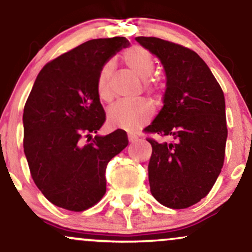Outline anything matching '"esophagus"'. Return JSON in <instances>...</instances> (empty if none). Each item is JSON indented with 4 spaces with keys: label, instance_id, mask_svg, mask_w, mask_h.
Returning <instances> with one entry per match:
<instances>
[{
    "label": "esophagus",
    "instance_id": "esophagus-1",
    "mask_svg": "<svg viewBox=\"0 0 252 252\" xmlns=\"http://www.w3.org/2000/svg\"><path fill=\"white\" fill-rule=\"evenodd\" d=\"M128 140H129L130 143H134L138 140V137L134 134H128Z\"/></svg>",
    "mask_w": 252,
    "mask_h": 252
}]
</instances>
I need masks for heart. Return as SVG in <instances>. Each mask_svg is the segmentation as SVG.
I'll return each mask as SVG.
<instances>
[{"mask_svg":"<svg viewBox=\"0 0 252 252\" xmlns=\"http://www.w3.org/2000/svg\"><path fill=\"white\" fill-rule=\"evenodd\" d=\"M124 63L136 77L146 82L153 74L155 68L154 60L152 54L142 47L130 48L124 54ZM112 63H108L103 66L99 72L97 80V92L102 100L111 99V90H110V74H111ZM152 89V86H148ZM153 116V108L149 103L144 100L128 103L120 102L112 105L108 111V124L114 129H123L128 131H135L146 124Z\"/></svg>","mask_w":252,"mask_h":252,"instance_id":"obj_1","label":"heart"}]
</instances>
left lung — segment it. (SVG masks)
Here are the masks:
<instances>
[{"mask_svg":"<svg viewBox=\"0 0 252 252\" xmlns=\"http://www.w3.org/2000/svg\"><path fill=\"white\" fill-rule=\"evenodd\" d=\"M135 40L160 60L166 73L163 106L144 130L175 140H147L153 148L150 192L163 206L186 209L209 194L224 164V94L194 51L158 37Z\"/></svg>","mask_w":252,"mask_h":252,"instance_id":"1","label":"left lung"}]
</instances>
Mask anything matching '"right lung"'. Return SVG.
Here are the masks:
<instances>
[{
  "label": "right lung",
  "mask_w": 252,
  "mask_h": 252,
  "mask_svg": "<svg viewBox=\"0 0 252 252\" xmlns=\"http://www.w3.org/2000/svg\"><path fill=\"white\" fill-rule=\"evenodd\" d=\"M129 45L124 36L89 40L43 66L34 82L22 117L24 150L37 189L56 206L80 212L97 204L106 164L128 146L124 130L92 134L105 121L99 72Z\"/></svg>",
  "instance_id": "1"
}]
</instances>
